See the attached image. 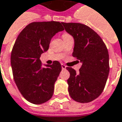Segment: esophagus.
I'll use <instances>...</instances> for the list:
<instances>
[{
    "label": "esophagus",
    "mask_w": 122,
    "mask_h": 122,
    "mask_svg": "<svg viewBox=\"0 0 122 122\" xmlns=\"http://www.w3.org/2000/svg\"><path fill=\"white\" fill-rule=\"evenodd\" d=\"M61 67H62V69H66V66L63 64H61Z\"/></svg>",
    "instance_id": "34e87169"
}]
</instances>
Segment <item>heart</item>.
<instances>
[{
	"label": "heart",
	"instance_id": "obj_1",
	"mask_svg": "<svg viewBox=\"0 0 122 122\" xmlns=\"http://www.w3.org/2000/svg\"><path fill=\"white\" fill-rule=\"evenodd\" d=\"M64 35H67V34H64ZM64 35H63V36H64Z\"/></svg>",
	"mask_w": 122,
	"mask_h": 122
}]
</instances>
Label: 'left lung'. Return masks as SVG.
Segmentation results:
<instances>
[{"mask_svg":"<svg viewBox=\"0 0 122 122\" xmlns=\"http://www.w3.org/2000/svg\"><path fill=\"white\" fill-rule=\"evenodd\" d=\"M65 31L74 38L73 56L81 62L79 73L67 67L70 97L78 102H90L99 97L108 76L109 54L98 34L80 23L62 22Z\"/></svg>","mask_w":122,"mask_h":122,"instance_id":"obj_1","label":"left lung"}]
</instances>
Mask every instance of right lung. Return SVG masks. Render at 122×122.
I'll return each instance as SVG.
<instances>
[{
  "label": "right lung",
  "mask_w": 122,
  "mask_h": 122,
  "mask_svg": "<svg viewBox=\"0 0 122 122\" xmlns=\"http://www.w3.org/2000/svg\"><path fill=\"white\" fill-rule=\"evenodd\" d=\"M64 30L59 22H32L18 35L11 53L14 79L24 98L34 104L48 101L61 71L57 61L42 67L41 55L47 51L52 38Z\"/></svg>",
  "instance_id": "add662e5"
}]
</instances>
